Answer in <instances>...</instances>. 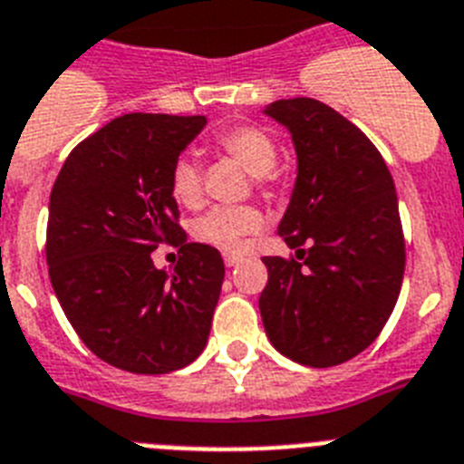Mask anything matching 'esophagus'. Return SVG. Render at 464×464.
I'll return each mask as SVG.
<instances>
[{
  "mask_svg": "<svg viewBox=\"0 0 464 464\" xmlns=\"http://www.w3.org/2000/svg\"><path fill=\"white\" fill-rule=\"evenodd\" d=\"M237 263H239V256H232V253H225V265H227V267H235Z\"/></svg>",
  "mask_w": 464,
  "mask_h": 464,
  "instance_id": "esophagus-1",
  "label": "esophagus"
}]
</instances>
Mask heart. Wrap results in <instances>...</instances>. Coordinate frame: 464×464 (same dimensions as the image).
Returning <instances> with one entry per match:
<instances>
[{"mask_svg":"<svg viewBox=\"0 0 464 464\" xmlns=\"http://www.w3.org/2000/svg\"><path fill=\"white\" fill-rule=\"evenodd\" d=\"M218 148L235 157L248 173L258 176L260 185L267 183L276 166L275 138L260 126L241 124L218 136ZM173 199L194 208L201 201V171L192 157H178L169 178ZM263 227V216L253 206H213L192 225V235L211 246L225 251H239L244 239Z\"/></svg>","mask_w":464,"mask_h":464,"instance_id":"1","label":"heart"}]
</instances>
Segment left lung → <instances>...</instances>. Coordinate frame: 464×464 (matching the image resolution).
Segmentation results:
<instances>
[{"label":"left lung","instance_id":"8db88e82","mask_svg":"<svg viewBox=\"0 0 464 464\" xmlns=\"http://www.w3.org/2000/svg\"><path fill=\"white\" fill-rule=\"evenodd\" d=\"M265 114L291 130L298 154L279 223L295 258H263L265 334L303 366H338L378 338L397 304L406 267L397 189L378 148L326 102L288 98Z\"/></svg>","mask_w":464,"mask_h":464}]
</instances>
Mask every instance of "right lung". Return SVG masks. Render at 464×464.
I'll return each mask as SVG.
<instances>
[{"label": "right lung", "mask_w": 464, "mask_h": 464, "mask_svg": "<svg viewBox=\"0 0 464 464\" xmlns=\"http://www.w3.org/2000/svg\"><path fill=\"white\" fill-rule=\"evenodd\" d=\"M206 117L133 112L82 140L55 178L46 263L55 298L98 359L129 373L161 375L206 347L225 265L218 248L178 225L169 178ZM179 248L173 273L151 251Z\"/></svg>", "instance_id": "obj_1"}]
</instances>
